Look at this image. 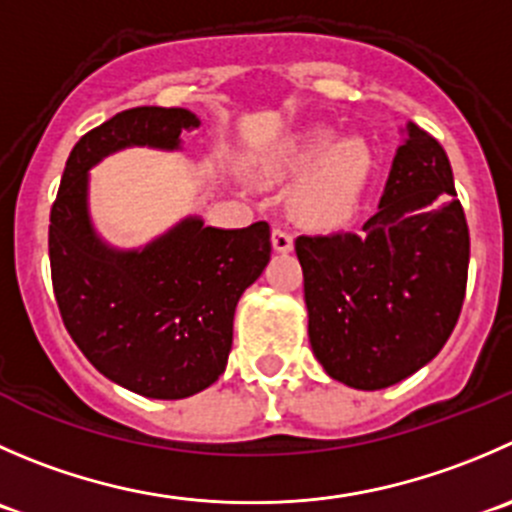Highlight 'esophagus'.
<instances>
[{"instance_id": "esophagus-1", "label": "esophagus", "mask_w": 512, "mask_h": 512, "mask_svg": "<svg viewBox=\"0 0 512 512\" xmlns=\"http://www.w3.org/2000/svg\"><path fill=\"white\" fill-rule=\"evenodd\" d=\"M272 247H275L277 252H290L292 250V235L287 230H282V227H275L272 230Z\"/></svg>"}]
</instances>
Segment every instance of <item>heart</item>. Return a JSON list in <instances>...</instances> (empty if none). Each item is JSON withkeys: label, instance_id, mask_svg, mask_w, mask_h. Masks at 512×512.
<instances>
[{"label": "heart", "instance_id": "1", "mask_svg": "<svg viewBox=\"0 0 512 512\" xmlns=\"http://www.w3.org/2000/svg\"><path fill=\"white\" fill-rule=\"evenodd\" d=\"M370 172V152L357 137L332 140L325 127H312L257 160V175L282 182L302 175L290 195L297 222L317 230L342 225L355 212Z\"/></svg>", "mask_w": 512, "mask_h": 512}]
</instances>
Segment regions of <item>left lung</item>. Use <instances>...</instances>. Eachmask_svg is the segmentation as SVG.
<instances>
[{"label":"left lung","instance_id":"8db88e82","mask_svg":"<svg viewBox=\"0 0 512 512\" xmlns=\"http://www.w3.org/2000/svg\"><path fill=\"white\" fill-rule=\"evenodd\" d=\"M362 232L297 237L307 335L332 380L382 390L428 365L465 297L470 235L440 142L405 124Z\"/></svg>","mask_w":512,"mask_h":512}]
</instances>
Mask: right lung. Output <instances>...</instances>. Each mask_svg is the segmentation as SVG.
Listing matches in <instances>:
<instances>
[{"mask_svg":"<svg viewBox=\"0 0 512 512\" xmlns=\"http://www.w3.org/2000/svg\"><path fill=\"white\" fill-rule=\"evenodd\" d=\"M200 117L182 107L114 114L74 145L49 215V265L67 332L122 388L182 400L225 372L242 292L270 262V225L242 230L185 217L142 247L104 240L89 215V170L130 147L177 152Z\"/></svg>","mask_w":512,"mask_h":512,"instance_id":"add662e5","label":"right lung"}]
</instances>
